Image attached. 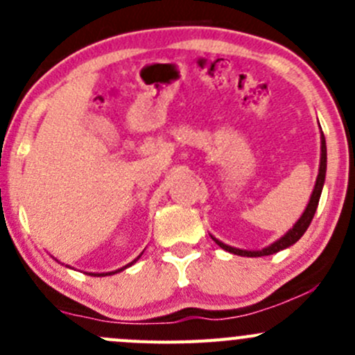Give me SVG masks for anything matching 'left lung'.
I'll list each match as a JSON object with an SVG mask.
<instances>
[{
	"mask_svg": "<svg viewBox=\"0 0 355 355\" xmlns=\"http://www.w3.org/2000/svg\"><path fill=\"white\" fill-rule=\"evenodd\" d=\"M324 177H327V141H324V135H323V132H321L320 173H318L316 185H314V191H313V194H311L309 204H307L306 211H304L302 216H300L299 220H297V223L293 225L292 228H290L287 234H285L282 239H278L277 242H273V244L268 245V247H264V249H261V250H244V249H237V247H232V245L223 244V242H220V241H218V239H214V237H213V241L216 242V244L220 245L221 249L228 250V252L237 254V256H247V257L270 256V254H275V252H278V250H284V249H287V247L293 245L297 241H299L300 237H302L304 232L307 230V227H309L311 221H313L314 213H316L318 202H320V198H321V191H323Z\"/></svg>",
	"mask_w": 355,
	"mask_h": 355,
	"instance_id": "1",
	"label": "left lung"
}]
</instances>
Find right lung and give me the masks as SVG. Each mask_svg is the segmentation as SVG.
I'll use <instances>...</instances> for the list:
<instances>
[{
  "mask_svg": "<svg viewBox=\"0 0 355 355\" xmlns=\"http://www.w3.org/2000/svg\"><path fill=\"white\" fill-rule=\"evenodd\" d=\"M139 257H141V256H139ZM139 257H137V259H139ZM137 259H134V261H132V263H128L127 264V266H123V268H120V270H116V271H111V273H101V275H96L94 273V277H106V275H114V273H118V271H121V270H125V268H128V266H132V264H134L135 263V261H137ZM92 275V273H91Z\"/></svg>",
  "mask_w": 355,
  "mask_h": 355,
  "instance_id": "obj_1",
  "label": "right lung"
}]
</instances>
